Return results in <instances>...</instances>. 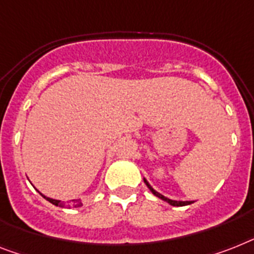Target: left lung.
<instances>
[{"instance_id":"1","label":"left lung","mask_w":254,"mask_h":254,"mask_svg":"<svg viewBox=\"0 0 254 254\" xmlns=\"http://www.w3.org/2000/svg\"><path fill=\"white\" fill-rule=\"evenodd\" d=\"M144 183L146 184V187L149 188L150 192H152V193L154 194V196H157V197L161 198V200L166 201L167 204L173 205V206H186V205L193 204V201H177V200H171V198H167L166 196H163V194H161L160 192H157V190H154V188H153L149 183H148V180H146L145 178H144Z\"/></svg>"}]
</instances>
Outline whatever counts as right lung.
<instances>
[{
    "label": "right lung",
    "mask_w": 254,
    "mask_h": 254,
    "mask_svg": "<svg viewBox=\"0 0 254 254\" xmlns=\"http://www.w3.org/2000/svg\"><path fill=\"white\" fill-rule=\"evenodd\" d=\"M39 193L43 196L45 200H48L50 202V204L56 205V206H60V207H67V209H75V207H80L83 206V204H81V200L80 198H74V200H70L67 201V202H64V201H61V200H56V198H50V197H47V196H44L41 192L39 190Z\"/></svg>",
    "instance_id": "1"
}]
</instances>
